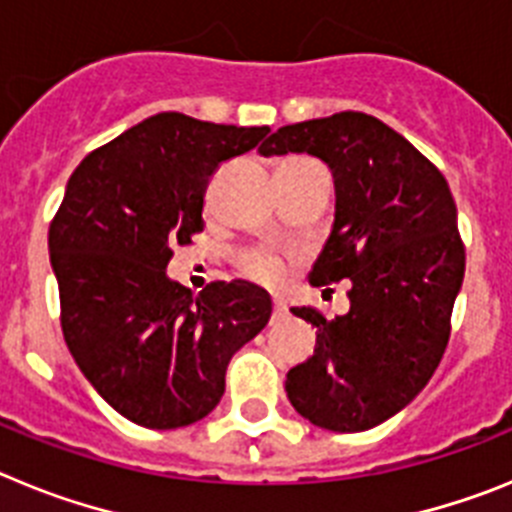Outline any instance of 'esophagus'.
Returning <instances> with one entry per match:
<instances>
[{
	"label": "esophagus",
	"mask_w": 512,
	"mask_h": 512,
	"mask_svg": "<svg viewBox=\"0 0 512 512\" xmlns=\"http://www.w3.org/2000/svg\"><path fill=\"white\" fill-rule=\"evenodd\" d=\"M284 315H287V302L284 300H274V318H284Z\"/></svg>",
	"instance_id": "obj_1"
}]
</instances>
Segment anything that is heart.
<instances>
[{
    "instance_id": "obj_1",
    "label": "heart",
    "mask_w": 512,
    "mask_h": 512,
    "mask_svg": "<svg viewBox=\"0 0 512 512\" xmlns=\"http://www.w3.org/2000/svg\"><path fill=\"white\" fill-rule=\"evenodd\" d=\"M246 271L259 279H274L277 277V264L271 259H264V256H253L246 261Z\"/></svg>"
}]
</instances>
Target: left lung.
<instances>
[{
	"mask_svg": "<svg viewBox=\"0 0 512 512\" xmlns=\"http://www.w3.org/2000/svg\"><path fill=\"white\" fill-rule=\"evenodd\" d=\"M259 153H310L328 164L336 220L310 284L351 279V310L336 320L292 307L318 341L289 369V402L318 428H374L423 390L449 343L467 261L449 184L410 140L364 112L284 125Z\"/></svg>",
	"mask_w": 512,
	"mask_h": 512,
	"instance_id": "obj_1",
	"label": "left lung"
}]
</instances>
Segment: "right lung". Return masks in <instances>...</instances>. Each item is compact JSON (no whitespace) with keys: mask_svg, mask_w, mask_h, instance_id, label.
<instances>
[{"mask_svg":"<svg viewBox=\"0 0 512 512\" xmlns=\"http://www.w3.org/2000/svg\"><path fill=\"white\" fill-rule=\"evenodd\" d=\"M266 133L161 112L89 153L66 184L48 230L63 338L104 402L143 428L212 413L233 354L269 323L256 284L212 282L194 297L166 277L171 248L205 228L210 176Z\"/></svg>","mask_w":512,"mask_h":512,"instance_id":"add662e5","label":"right lung"}]
</instances>
